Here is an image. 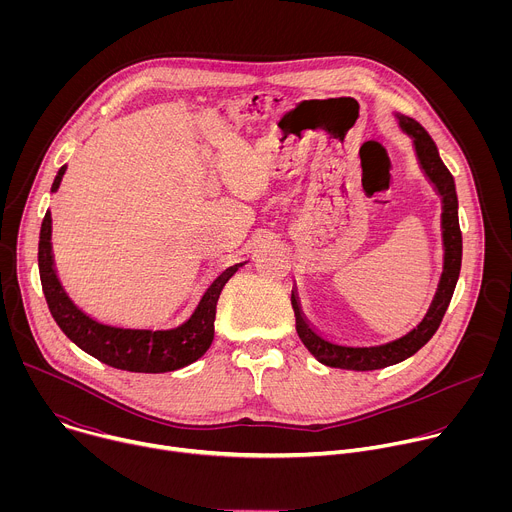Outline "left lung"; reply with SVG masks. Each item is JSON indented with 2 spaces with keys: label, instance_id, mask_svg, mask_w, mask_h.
<instances>
[{
  "label": "left lung",
  "instance_id": "obj_1",
  "mask_svg": "<svg viewBox=\"0 0 512 512\" xmlns=\"http://www.w3.org/2000/svg\"><path fill=\"white\" fill-rule=\"evenodd\" d=\"M397 123L405 135L411 137L417 164L433 186L435 194L442 198V245H444V269L437 283L435 296L423 316V320L409 330L407 334L381 342V344H340L326 338L318 332L310 320L302 312V304L298 298V287L291 289V306L296 314V330L304 346L314 354V358L326 367L346 369V371H377L391 367L409 356H413L421 346L429 342V338L440 328L442 318L450 306L454 289L460 277L462 267V233L458 221V194L454 176L444 166L440 152H437L429 133L411 117L395 113Z\"/></svg>",
  "mask_w": 512,
  "mask_h": 512
}]
</instances>
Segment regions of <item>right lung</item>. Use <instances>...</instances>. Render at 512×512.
Segmentation results:
<instances>
[{
  "mask_svg": "<svg viewBox=\"0 0 512 512\" xmlns=\"http://www.w3.org/2000/svg\"><path fill=\"white\" fill-rule=\"evenodd\" d=\"M66 166H62L52 182L50 192H56ZM247 261L237 263L218 275L202 294L192 316L174 328H125L95 320L83 312L58 277L52 253V214L46 212L40 243H38V267L42 291L48 308L60 330L75 342L81 350L109 364L113 369L129 373H170L188 367L198 360L212 344L216 302L225 283Z\"/></svg>",
  "mask_w": 512,
  "mask_h": 512,
  "instance_id": "add662e5",
  "label": "right lung"
}]
</instances>
